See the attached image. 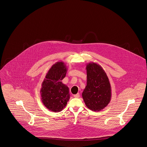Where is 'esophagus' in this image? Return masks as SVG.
Masks as SVG:
<instances>
[{
    "label": "esophagus",
    "instance_id": "1",
    "mask_svg": "<svg viewBox=\"0 0 147 147\" xmlns=\"http://www.w3.org/2000/svg\"><path fill=\"white\" fill-rule=\"evenodd\" d=\"M74 97H75V98H79V97H80V94L79 93H78V94H74Z\"/></svg>",
    "mask_w": 147,
    "mask_h": 147
}]
</instances>
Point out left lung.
<instances>
[{
  "label": "left lung",
  "instance_id": "left-lung-1",
  "mask_svg": "<svg viewBox=\"0 0 147 147\" xmlns=\"http://www.w3.org/2000/svg\"><path fill=\"white\" fill-rule=\"evenodd\" d=\"M87 84L82 93L86 107L100 112L109 103L112 97L111 86L105 71L100 65L90 62L86 67Z\"/></svg>",
  "mask_w": 147,
  "mask_h": 147
}]
</instances>
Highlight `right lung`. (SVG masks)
I'll return each instance as SVG.
<instances>
[{
    "label": "right lung",
    "mask_w": 147,
    "mask_h": 147,
    "mask_svg": "<svg viewBox=\"0 0 147 147\" xmlns=\"http://www.w3.org/2000/svg\"><path fill=\"white\" fill-rule=\"evenodd\" d=\"M67 71L65 62L59 61L51 66L41 84V101L53 112L62 111L70 98L68 87L63 84Z\"/></svg>",
    "instance_id": "1"
}]
</instances>
